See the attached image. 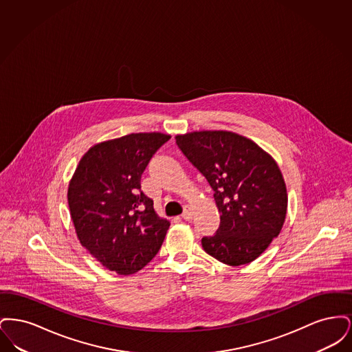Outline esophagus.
<instances>
[{
	"instance_id": "obj_1",
	"label": "esophagus",
	"mask_w": 352,
	"mask_h": 352,
	"mask_svg": "<svg viewBox=\"0 0 352 352\" xmlns=\"http://www.w3.org/2000/svg\"><path fill=\"white\" fill-rule=\"evenodd\" d=\"M181 217H182V219H184V220H191V218H192V212H191V208L186 206V207H184V214H182Z\"/></svg>"
}]
</instances>
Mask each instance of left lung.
<instances>
[{"label":"left lung","instance_id":"obj_1","mask_svg":"<svg viewBox=\"0 0 352 352\" xmlns=\"http://www.w3.org/2000/svg\"><path fill=\"white\" fill-rule=\"evenodd\" d=\"M175 142L214 190L220 224L201 247L227 265L265 251L284 226L287 194L276 161L253 141L226 131L177 135Z\"/></svg>","mask_w":352,"mask_h":352}]
</instances>
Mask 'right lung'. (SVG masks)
<instances>
[{"label":"right lung","instance_id":"add662e5","mask_svg":"<svg viewBox=\"0 0 352 352\" xmlns=\"http://www.w3.org/2000/svg\"><path fill=\"white\" fill-rule=\"evenodd\" d=\"M168 134L132 133L92 146L68 186V207L84 248L118 274H133L158 253L168 220L141 190V175Z\"/></svg>","mask_w":352,"mask_h":352}]
</instances>
